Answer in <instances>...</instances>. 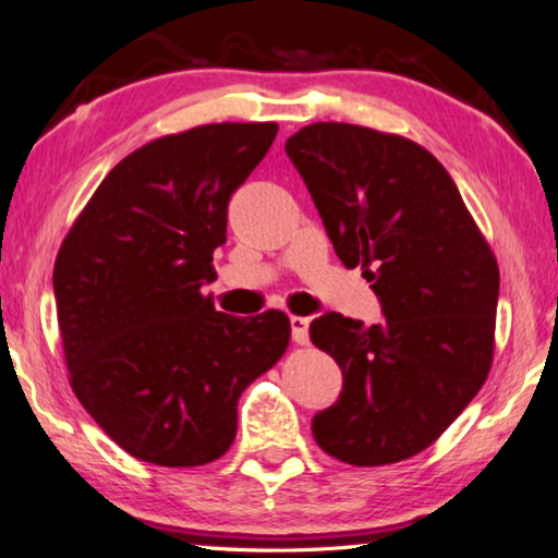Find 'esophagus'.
<instances>
[{
  "label": "esophagus",
  "instance_id": "1",
  "mask_svg": "<svg viewBox=\"0 0 558 558\" xmlns=\"http://www.w3.org/2000/svg\"><path fill=\"white\" fill-rule=\"evenodd\" d=\"M307 318L303 315H290V330H293V340L298 345H307Z\"/></svg>",
  "mask_w": 558,
  "mask_h": 558
}]
</instances>
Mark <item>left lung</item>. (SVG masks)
Listing matches in <instances>:
<instances>
[{
  "label": "left lung",
  "instance_id": "1",
  "mask_svg": "<svg viewBox=\"0 0 558 558\" xmlns=\"http://www.w3.org/2000/svg\"><path fill=\"white\" fill-rule=\"evenodd\" d=\"M286 153L340 263L361 265L386 315L371 328L340 313L311 323L313 343L343 371L313 438L351 465L411 459L492 371L496 257L451 174L413 140L315 122L288 137Z\"/></svg>",
  "mask_w": 558,
  "mask_h": 558
}]
</instances>
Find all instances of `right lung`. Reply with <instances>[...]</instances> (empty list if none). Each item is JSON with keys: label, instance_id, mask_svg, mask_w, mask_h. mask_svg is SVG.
Returning a JSON list of instances; mask_svg holds the SVG:
<instances>
[{"label": "right lung", "instance_id": "obj_1", "mask_svg": "<svg viewBox=\"0 0 558 558\" xmlns=\"http://www.w3.org/2000/svg\"><path fill=\"white\" fill-rule=\"evenodd\" d=\"M276 135V122H220L153 140L99 182L57 253L70 386L140 461L220 459L240 393L290 343L286 313L232 318L199 293L215 278L230 197Z\"/></svg>", "mask_w": 558, "mask_h": 558}]
</instances>
